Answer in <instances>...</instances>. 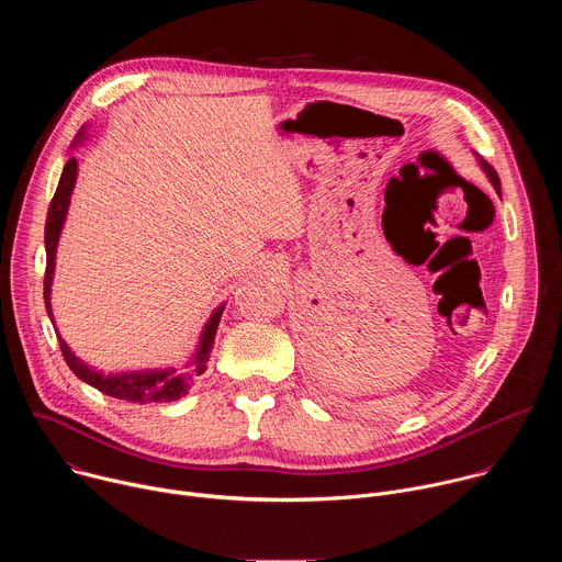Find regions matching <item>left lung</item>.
<instances>
[{"instance_id": "8db88e82", "label": "left lung", "mask_w": 562, "mask_h": 562, "mask_svg": "<svg viewBox=\"0 0 562 562\" xmlns=\"http://www.w3.org/2000/svg\"><path fill=\"white\" fill-rule=\"evenodd\" d=\"M480 167H483L485 169V173H487V178L492 180V184H494V189L501 193V180H498V173L494 171V167L492 165H487L485 162V159H480Z\"/></svg>"}]
</instances>
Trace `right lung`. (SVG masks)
Segmentation results:
<instances>
[{
    "label": "right lung",
    "mask_w": 562,
    "mask_h": 562,
    "mask_svg": "<svg viewBox=\"0 0 562 562\" xmlns=\"http://www.w3.org/2000/svg\"><path fill=\"white\" fill-rule=\"evenodd\" d=\"M82 137V133H79ZM77 137V139H79ZM75 178H77V159L70 157L57 191L50 200L48 206V215H46V228H44V245H46V273H44V302H46V311L50 323L55 327V319H53V311H50V282H53V271H55V251H57V239L66 220V211H68V202H70V193L75 187ZM224 306H217L215 313L211 315V319L206 323L195 358H193V375H200L206 371V360L209 353L213 349V338L220 325V317H222ZM59 349L61 356L66 360V364L70 367V371L79 378L85 380L87 384L95 386L98 391L120 397V400H128V403H171V400L182 397L189 391V384L193 382L191 373H176V369H165V371H135V373H109L104 375L102 371H95L93 367L85 364L79 358H75V353L68 349V345L59 338Z\"/></svg>",
    "instance_id": "1"
}]
</instances>
